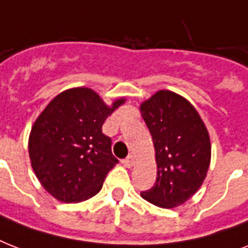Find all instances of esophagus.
<instances>
[{"label":"esophagus","instance_id":"esophagus-1","mask_svg":"<svg viewBox=\"0 0 248 248\" xmlns=\"http://www.w3.org/2000/svg\"><path fill=\"white\" fill-rule=\"evenodd\" d=\"M122 163H124L126 167H128V169H131L132 166H134V163H135V158H134V155H128L127 158H124V161H122Z\"/></svg>","mask_w":248,"mask_h":248}]
</instances>
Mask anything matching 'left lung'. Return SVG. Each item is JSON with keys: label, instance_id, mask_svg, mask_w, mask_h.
I'll return each mask as SVG.
<instances>
[{"label": "left lung", "instance_id": "8db88e82", "mask_svg": "<svg viewBox=\"0 0 248 248\" xmlns=\"http://www.w3.org/2000/svg\"><path fill=\"white\" fill-rule=\"evenodd\" d=\"M155 149L157 180L141 197L162 208L176 207L200 189L207 173L211 144L207 128L190 103L161 90L141 107Z\"/></svg>", "mask_w": 248, "mask_h": 248}]
</instances>
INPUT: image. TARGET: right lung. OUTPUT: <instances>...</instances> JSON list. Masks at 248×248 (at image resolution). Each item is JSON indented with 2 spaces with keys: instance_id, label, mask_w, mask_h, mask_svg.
<instances>
[{
  "instance_id": "1",
  "label": "right lung",
  "mask_w": 248,
  "mask_h": 248,
  "mask_svg": "<svg viewBox=\"0 0 248 248\" xmlns=\"http://www.w3.org/2000/svg\"><path fill=\"white\" fill-rule=\"evenodd\" d=\"M107 107L95 91L76 87L59 93L37 118L29 135L33 171L56 200L76 203L93 197L118 163L112 139L101 131L107 117L124 104Z\"/></svg>"
}]
</instances>
